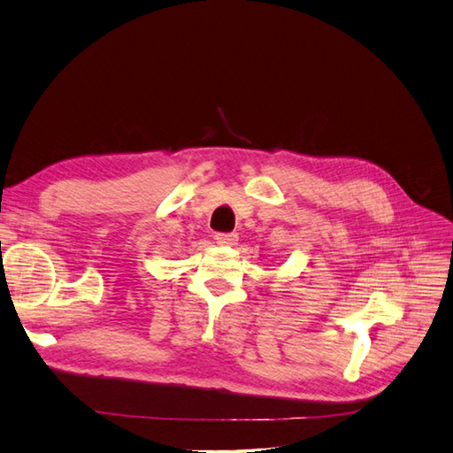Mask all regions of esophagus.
<instances>
[{
	"label": "esophagus",
	"mask_w": 453,
	"mask_h": 453,
	"mask_svg": "<svg viewBox=\"0 0 453 453\" xmlns=\"http://www.w3.org/2000/svg\"><path fill=\"white\" fill-rule=\"evenodd\" d=\"M214 239H216L218 245H227V247H231V245H237L239 235H237V234H216Z\"/></svg>",
	"instance_id": "esophagus-1"
}]
</instances>
